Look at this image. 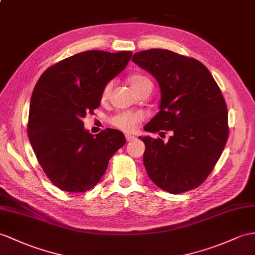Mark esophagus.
Listing matches in <instances>:
<instances>
[{
	"instance_id": "34e87169",
	"label": "esophagus",
	"mask_w": 255,
	"mask_h": 255,
	"mask_svg": "<svg viewBox=\"0 0 255 255\" xmlns=\"http://www.w3.org/2000/svg\"><path fill=\"white\" fill-rule=\"evenodd\" d=\"M126 138H127L128 141H132V140H135V139H136L135 136H134V135H131V134H127V135H126Z\"/></svg>"
}]
</instances>
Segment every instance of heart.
<instances>
[{"mask_svg":"<svg viewBox=\"0 0 255 255\" xmlns=\"http://www.w3.org/2000/svg\"><path fill=\"white\" fill-rule=\"evenodd\" d=\"M129 82H131V85L133 86V89L135 92L137 93L140 90L147 88V86H151L152 88V83L151 81L149 80L147 77L141 76V74H134L131 78H129ZM114 82L110 81L106 85L104 86V89L102 91V95L101 98L102 101H106L108 99L111 90H113ZM144 114L142 113H133V111H122V113H119L115 115L114 117L110 118V123L113 124L114 127L117 128H120L122 131L126 132H133L135 131L137 127L140 124V122L144 120Z\"/></svg>","mask_w":255,"mask_h":255,"instance_id":"b5f03b06","label":"heart"}]
</instances>
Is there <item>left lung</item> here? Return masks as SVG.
Returning a JSON list of instances; mask_svg holds the SVG:
<instances>
[{"mask_svg":"<svg viewBox=\"0 0 255 255\" xmlns=\"http://www.w3.org/2000/svg\"><path fill=\"white\" fill-rule=\"evenodd\" d=\"M133 63L158 81L159 113L145 131H172L169 141L149 136L144 165L149 178L171 194L197 188L224 150L228 138V113L219 85L199 60L167 49L135 53Z\"/></svg>","mask_w":255,"mask_h":255,"instance_id":"8db88e82","label":"left lung"}]
</instances>
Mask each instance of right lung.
Segmentation results:
<instances>
[{
	"label": "right lung",
	"instance_id": "right-lung-1",
	"mask_svg": "<svg viewBox=\"0 0 255 255\" xmlns=\"http://www.w3.org/2000/svg\"><path fill=\"white\" fill-rule=\"evenodd\" d=\"M131 57L127 51L79 53L47 68L36 82L28 136L43 171L59 189L84 192L94 187L110 158L126 145L118 129L89 133L83 118L99 107L104 86Z\"/></svg>",
	"mask_w": 255,
	"mask_h": 255
}]
</instances>
